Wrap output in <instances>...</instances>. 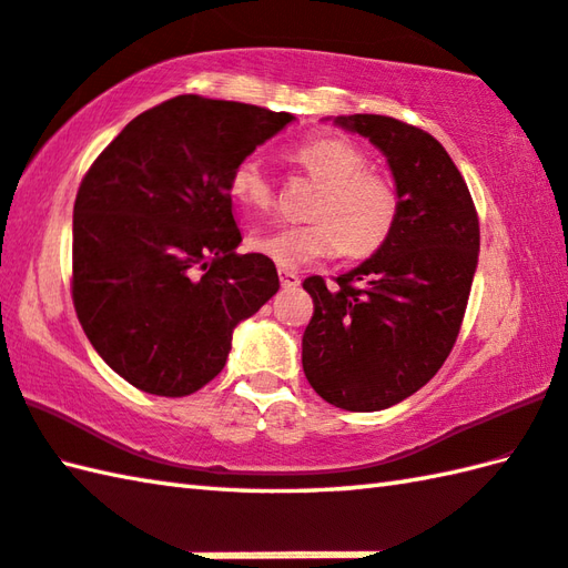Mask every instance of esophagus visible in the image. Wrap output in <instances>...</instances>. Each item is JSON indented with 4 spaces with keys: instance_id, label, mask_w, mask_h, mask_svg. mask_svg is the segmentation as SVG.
<instances>
[{
    "instance_id": "34e87169",
    "label": "esophagus",
    "mask_w": 568,
    "mask_h": 568,
    "mask_svg": "<svg viewBox=\"0 0 568 568\" xmlns=\"http://www.w3.org/2000/svg\"><path fill=\"white\" fill-rule=\"evenodd\" d=\"M280 280H282L284 288H296L298 284H302V280H298V274L286 272V270H280Z\"/></svg>"
}]
</instances>
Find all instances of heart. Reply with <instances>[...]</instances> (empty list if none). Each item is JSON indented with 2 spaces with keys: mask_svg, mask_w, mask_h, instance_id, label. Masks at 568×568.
I'll return each instance as SVG.
<instances>
[{
  "mask_svg": "<svg viewBox=\"0 0 568 568\" xmlns=\"http://www.w3.org/2000/svg\"><path fill=\"white\" fill-rule=\"evenodd\" d=\"M288 158L324 183L308 224H282L252 234V247L280 270H302L341 252L368 256L388 242L400 195L390 178L366 170L368 160L346 138L324 135L296 145ZM230 195L250 210L270 207L272 178L260 158H244L230 175Z\"/></svg>",
  "mask_w": 568,
  "mask_h": 568,
  "instance_id": "obj_1",
  "label": "heart"
}]
</instances>
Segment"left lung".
I'll list each match as a JSON object with an SVG mask.
<instances>
[{
    "instance_id": "obj_1",
    "label": "left lung",
    "mask_w": 568,
    "mask_h": 568,
    "mask_svg": "<svg viewBox=\"0 0 568 568\" xmlns=\"http://www.w3.org/2000/svg\"><path fill=\"white\" fill-rule=\"evenodd\" d=\"M385 155L400 195L388 242L328 288L308 276L314 316L302 366L326 403L390 408L420 390L450 356L477 272L479 222L453 158L420 128L388 115H336Z\"/></svg>"
}]
</instances>
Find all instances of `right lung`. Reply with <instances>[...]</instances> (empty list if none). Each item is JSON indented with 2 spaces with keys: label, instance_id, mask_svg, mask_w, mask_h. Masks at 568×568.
Listing matches in <instances>:
<instances>
[{
  "label": "right lung",
  "instance_id": "1",
  "mask_svg": "<svg viewBox=\"0 0 568 568\" xmlns=\"http://www.w3.org/2000/svg\"><path fill=\"white\" fill-rule=\"evenodd\" d=\"M296 121L250 103L178 95L133 118L73 205V306L95 353L135 388L183 398L227 363L232 334L280 288L237 254L230 175Z\"/></svg>",
  "mask_w": 568,
  "mask_h": 568
}]
</instances>
